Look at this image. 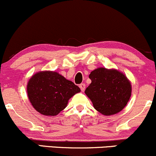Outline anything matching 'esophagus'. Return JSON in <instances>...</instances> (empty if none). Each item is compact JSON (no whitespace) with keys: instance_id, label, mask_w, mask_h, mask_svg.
Returning <instances> with one entry per match:
<instances>
[{"instance_id":"obj_1","label":"esophagus","mask_w":156,"mask_h":156,"mask_svg":"<svg viewBox=\"0 0 156 156\" xmlns=\"http://www.w3.org/2000/svg\"><path fill=\"white\" fill-rule=\"evenodd\" d=\"M80 88L81 89L82 91H84V90L85 89V83H82V84L80 85Z\"/></svg>"}]
</instances>
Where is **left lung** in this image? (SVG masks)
<instances>
[{"label": "left lung", "instance_id": "1", "mask_svg": "<svg viewBox=\"0 0 156 156\" xmlns=\"http://www.w3.org/2000/svg\"><path fill=\"white\" fill-rule=\"evenodd\" d=\"M91 83L85 93L95 109L104 115L121 111L131 97V83L126 76L115 69L97 68L89 75Z\"/></svg>", "mask_w": 156, "mask_h": 156}]
</instances>
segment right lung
<instances>
[{
	"label": "right lung",
	"mask_w": 156,
	"mask_h": 156,
	"mask_svg": "<svg viewBox=\"0 0 156 156\" xmlns=\"http://www.w3.org/2000/svg\"><path fill=\"white\" fill-rule=\"evenodd\" d=\"M80 88L56 72L36 73L27 84V94L36 111L47 116H54L62 111L68 100Z\"/></svg>",
	"instance_id": "1"
}]
</instances>
